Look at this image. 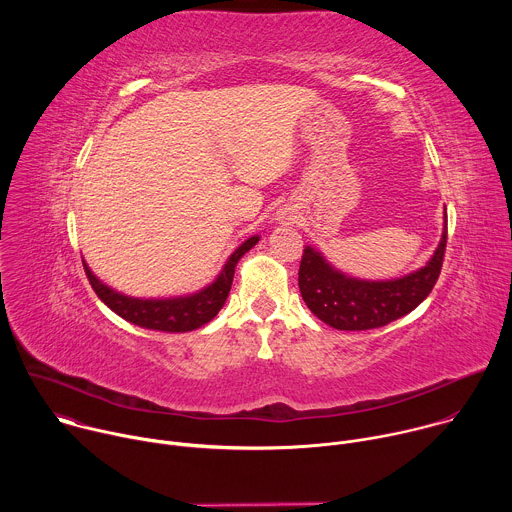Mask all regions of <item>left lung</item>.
<instances>
[{
  "label": "left lung",
  "instance_id": "obj_1",
  "mask_svg": "<svg viewBox=\"0 0 512 512\" xmlns=\"http://www.w3.org/2000/svg\"><path fill=\"white\" fill-rule=\"evenodd\" d=\"M448 227L431 261L401 279L362 281L332 269L318 251L304 249L298 285L306 306L324 324L336 330H371L415 310L429 294L442 273Z\"/></svg>",
  "mask_w": 512,
  "mask_h": 512
}]
</instances>
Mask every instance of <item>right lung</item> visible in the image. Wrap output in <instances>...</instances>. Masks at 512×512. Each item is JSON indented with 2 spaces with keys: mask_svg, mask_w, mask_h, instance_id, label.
I'll use <instances>...</instances> for the list:
<instances>
[{
  "mask_svg": "<svg viewBox=\"0 0 512 512\" xmlns=\"http://www.w3.org/2000/svg\"><path fill=\"white\" fill-rule=\"evenodd\" d=\"M259 237L247 239L227 261L225 269L221 275L216 277L214 283L204 287L202 291L188 298H176V300H135L117 294L111 287L101 283L91 269L85 265V273L89 277L91 287L95 289V294L101 298L103 304H107L115 314H119L123 320L141 326V328H150V330H162V332H190L206 322H210L218 310L223 308L227 302V296L233 285V275H235V265L239 259L253 247L257 245Z\"/></svg>",
  "mask_w": 512,
  "mask_h": 512,
  "instance_id": "add662e5",
  "label": "right lung"
}]
</instances>
